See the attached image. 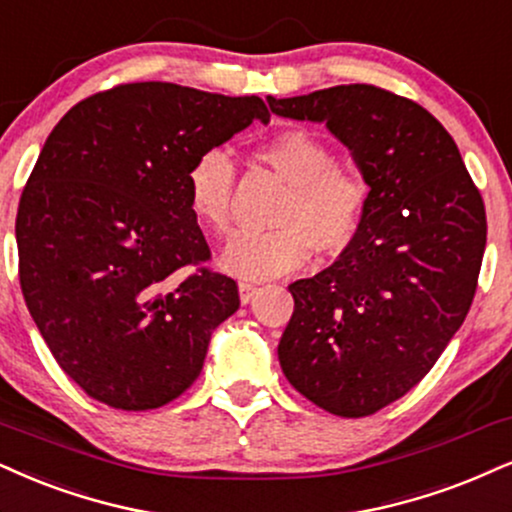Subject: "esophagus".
I'll list each match as a JSON object with an SVG mask.
<instances>
[{"instance_id":"34e87169","label":"esophagus","mask_w":512,"mask_h":512,"mask_svg":"<svg viewBox=\"0 0 512 512\" xmlns=\"http://www.w3.org/2000/svg\"><path fill=\"white\" fill-rule=\"evenodd\" d=\"M261 292V287L258 285H251V282H239V299H242V304H249V301H254V296Z\"/></svg>"}]
</instances>
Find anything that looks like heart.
I'll return each instance as SVG.
<instances>
[{"mask_svg":"<svg viewBox=\"0 0 512 512\" xmlns=\"http://www.w3.org/2000/svg\"><path fill=\"white\" fill-rule=\"evenodd\" d=\"M254 159L289 185L270 232H242L225 246L220 266L242 280H273L311 261L313 251L337 256L356 242L370 206V182L323 137L292 128L256 144ZM237 170L223 151L199 154L187 170V204L204 230H232Z\"/></svg>","mask_w":512,"mask_h":512,"instance_id":"heart-1","label":"heart"}]
</instances>
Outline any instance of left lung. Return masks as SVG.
Masks as SVG:
<instances>
[{
	"instance_id": "left-lung-1",
	"label": "left lung",
	"mask_w": 512,
	"mask_h": 512,
	"mask_svg": "<svg viewBox=\"0 0 512 512\" xmlns=\"http://www.w3.org/2000/svg\"><path fill=\"white\" fill-rule=\"evenodd\" d=\"M325 123L370 182L356 242L289 285L277 356L289 384L339 418H365L418 384L463 325L487 246V213L453 137L430 111L375 85L268 97Z\"/></svg>"
}]
</instances>
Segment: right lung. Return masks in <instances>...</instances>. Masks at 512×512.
<instances>
[{
	"instance_id": "right-lung-1",
	"label": "right lung",
	"mask_w": 512,
	"mask_h": 512,
	"mask_svg": "<svg viewBox=\"0 0 512 512\" xmlns=\"http://www.w3.org/2000/svg\"><path fill=\"white\" fill-rule=\"evenodd\" d=\"M270 113L258 97L128 82L82 99L40 151L16 216L18 280L49 351L116 410L178 399L239 308L187 204L204 151Z\"/></svg>"
}]
</instances>
